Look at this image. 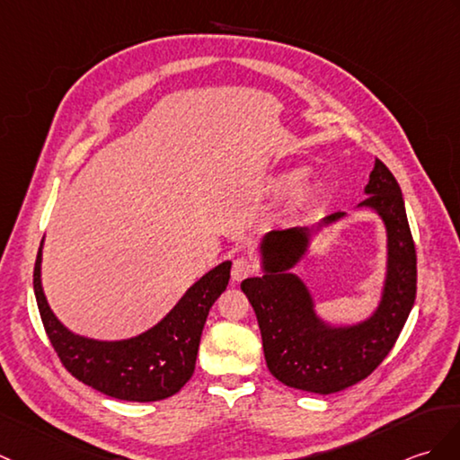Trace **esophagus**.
Here are the masks:
<instances>
[{
  "label": "esophagus",
  "instance_id": "1",
  "mask_svg": "<svg viewBox=\"0 0 460 460\" xmlns=\"http://www.w3.org/2000/svg\"><path fill=\"white\" fill-rule=\"evenodd\" d=\"M254 272H256V264L251 259H247V256H239V259L233 262L231 279L234 282H241L244 279H249V276L254 274Z\"/></svg>",
  "mask_w": 460,
  "mask_h": 460
}]
</instances>
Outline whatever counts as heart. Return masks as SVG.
Instances as JSON below:
<instances>
[{
	"instance_id": "obj_1",
	"label": "heart",
	"mask_w": 460,
	"mask_h": 460,
	"mask_svg": "<svg viewBox=\"0 0 460 460\" xmlns=\"http://www.w3.org/2000/svg\"><path fill=\"white\" fill-rule=\"evenodd\" d=\"M296 174H290V176H286V184H294V181H296Z\"/></svg>"
}]
</instances>
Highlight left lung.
<instances>
[{
  "mask_svg": "<svg viewBox=\"0 0 460 460\" xmlns=\"http://www.w3.org/2000/svg\"><path fill=\"white\" fill-rule=\"evenodd\" d=\"M358 208L378 213L386 227V279L378 307L352 325H331L315 312L314 296L292 269L304 259L315 231L345 217L331 213L315 227L274 229L261 241L262 276L243 280L259 319L266 367L276 380L314 394H335L365 380L392 350L408 319L418 286V261L396 178L382 160Z\"/></svg>",
  "mask_w": 460,
  "mask_h": 460,
  "instance_id": "1",
  "label": "left lung"
}]
</instances>
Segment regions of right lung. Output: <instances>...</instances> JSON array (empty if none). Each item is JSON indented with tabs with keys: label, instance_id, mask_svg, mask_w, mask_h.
I'll return each instance as SVG.
<instances>
[{
	"label": "right lung",
	"instance_id": "1",
	"mask_svg": "<svg viewBox=\"0 0 460 460\" xmlns=\"http://www.w3.org/2000/svg\"><path fill=\"white\" fill-rule=\"evenodd\" d=\"M40 262L42 243L33 272L35 297L42 325L62 365L93 390L127 402L170 398L191 378L208 314L226 292L231 274V261L221 262L191 284L178 304L145 333L98 341L72 333L52 314L42 290Z\"/></svg>",
	"mask_w": 460,
	"mask_h": 460
}]
</instances>
